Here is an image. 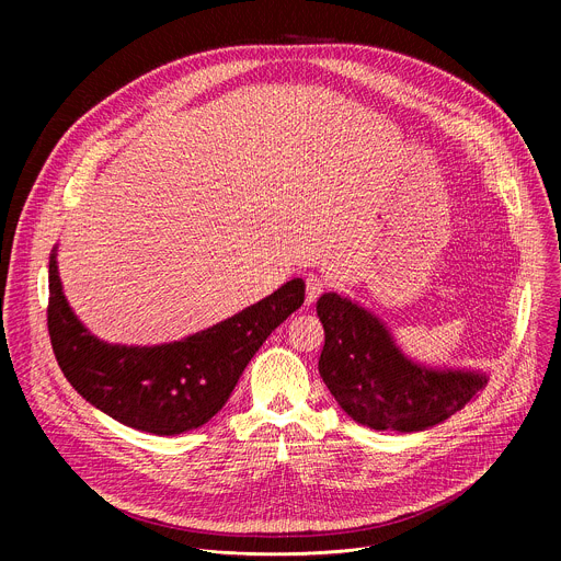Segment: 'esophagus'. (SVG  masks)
Segmentation results:
<instances>
[{"label": "esophagus", "mask_w": 561, "mask_h": 561, "mask_svg": "<svg viewBox=\"0 0 561 561\" xmlns=\"http://www.w3.org/2000/svg\"><path fill=\"white\" fill-rule=\"evenodd\" d=\"M327 286H329V284H327L324 277H319V275H314V273H308V275H306V304L317 301V297L327 290Z\"/></svg>", "instance_id": "obj_1"}]
</instances>
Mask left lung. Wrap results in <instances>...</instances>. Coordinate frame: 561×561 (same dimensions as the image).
<instances>
[{
	"mask_svg": "<svg viewBox=\"0 0 561 561\" xmlns=\"http://www.w3.org/2000/svg\"><path fill=\"white\" fill-rule=\"evenodd\" d=\"M317 314L327 333L319 375L362 426L426 431L461 411L489 381L482 373L413 364L375 314L335 293L319 297Z\"/></svg>",
	"mask_w": 561,
	"mask_h": 561,
	"instance_id": "obj_1",
	"label": "left lung"
}]
</instances>
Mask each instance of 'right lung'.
Here are the masks:
<instances>
[{
	"mask_svg": "<svg viewBox=\"0 0 561 561\" xmlns=\"http://www.w3.org/2000/svg\"><path fill=\"white\" fill-rule=\"evenodd\" d=\"M301 304L304 282L290 279L184 342L111 346L93 337L68 308L55 253L48 264V335L61 373L95 409L152 435L199 428L221 411L253 355Z\"/></svg>",
	"mask_w": 561,
	"mask_h": 561,
	"instance_id": "obj_1",
	"label": "right lung"
}]
</instances>
